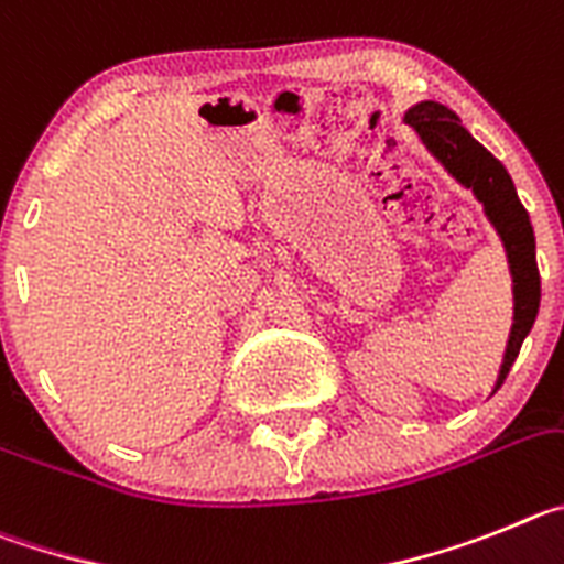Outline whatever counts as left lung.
Segmentation results:
<instances>
[{
	"label": "left lung",
	"mask_w": 564,
	"mask_h": 564,
	"mask_svg": "<svg viewBox=\"0 0 564 564\" xmlns=\"http://www.w3.org/2000/svg\"><path fill=\"white\" fill-rule=\"evenodd\" d=\"M404 120L419 131V137L433 151L435 160L460 185L471 187V194L478 196V202H484L486 216L503 238L511 281H514V323H511L509 345H506V357L495 384L497 390L509 377L511 365L520 354L522 339L529 337L536 312H540V270H536L534 227H531L529 210L522 207L503 162L497 160L491 151H486L460 126L458 115L453 109H446L444 104H435V100H424V104L413 106L404 115Z\"/></svg>",
	"instance_id": "1"
}]
</instances>
